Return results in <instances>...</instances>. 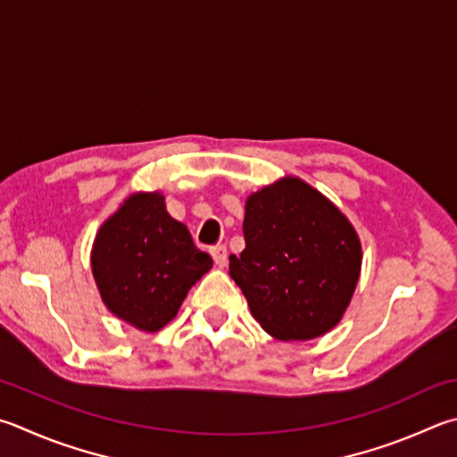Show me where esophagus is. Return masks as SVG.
<instances>
[{"label":"esophagus","mask_w":457,"mask_h":457,"mask_svg":"<svg viewBox=\"0 0 457 457\" xmlns=\"http://www.w3.org/2000/svg\"><path fill=\"white\" fill-rule=\"evenodd\" d=\"M212 257L218 268H226L228 265V247L226 245H215L212 247Z\"/></svg>","instance_id":"34e87169"}]
</instances>
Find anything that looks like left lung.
<instances>
[{"label":"left lung","mask_w":457,"mask_h":457,"mask_svg":"<svg viewBox=\"0 0 457 457\" xmlns=\"http://www.w3.org/2000/svg\"><path fill=\"white\" fill-rule=\"evenodd\" d=\"M245 250L229 276L252 315L281 342L336 328L352 302L361 244L345 215L300 178H284L245 200Z\"/></svg>","instance_id":"obj_1"}]
</instances>
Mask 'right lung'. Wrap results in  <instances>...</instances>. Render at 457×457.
I'll return each mask as SVG.
<instances>
[{
	"label": "right lung",
	"mask_w": 457,
	"mask_h": 457,
	"mask_svg": "<svg viewBox=\"0 0 457 457\" xmlns=\"http://www.w3.org/2000/svg\"><path fill=\"white\" fill-rule=\"evenodd\" d=\"M213 260L194 245L160 192L134 194L99 228L91 271L105 308L142 331H160L178 315Z\"/></svg>",
	"instance_id": "add662e5"
}]
</instances>
